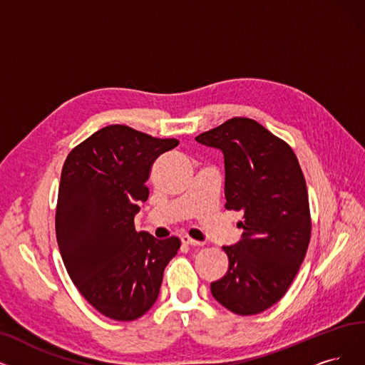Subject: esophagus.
Returning a JSON list of instances; mask_svg holds the SVG:
<instances>
[{
    "instance_id": "1",
    "label": "esophagus",
    "mask_w": 365,
    "mask_h": 365,
    "mask_svg": "<svg viewBox=\"0 0 365 365\" xmlns=\"http://www.w3.org/2000/svg\"><path fill=\"white\" fill-rule=\"evenodd\" d=\"M181 241H182V244H187V245H192V247H202L203 244H205V242H202V241L193 240L192 237H188V235H184V237L181 238Z\"/></svg>"
}]
</instances>
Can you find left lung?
I'll return each instance as SVG.
<instances>
[{
    "mask_svg": "<svg viewBox=\"0 0 365 365\" xmlns=\"http://www.w3.org/2000/svg\"><path fill=\"white\" fill-rule=\"evenodd\" d=\"M196 140L223 151L225 208L244 211L242 240L223 247L229 269L211 294L232 313H262L284 297L309 249L304 173L294 150L250 118L235 116Z\"/></svg>",
    "mask_w": 365,
    "mask_h": 365,
    "instance_id": "obj_1",
    "label": "left lung"
}]
</instances>
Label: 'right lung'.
I'll return each instance as SVG.
<instances>
[{"instance_id":"1","label":"right lung","mask_w":365,"mask_h":365,"mask_svg":"<svg viewBox=\"0 0 365 365\" xmlns=\"http://www.w3.org/2000/svg\"><path fill=\"white\" fill-rule=\"evenodd\" d=\"M178 143L113 124L81 142L64 162L58 247L82 297L113 320L128 322L153 307L165 268L180 250L177 237L157 240L135 229L153 163Z\"/></svg>"}]
</instances>
